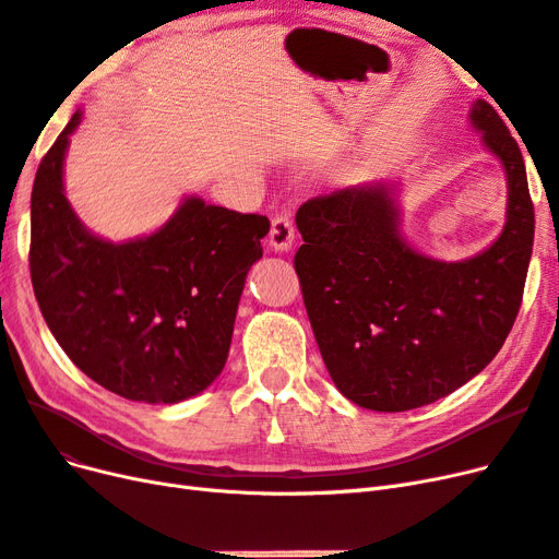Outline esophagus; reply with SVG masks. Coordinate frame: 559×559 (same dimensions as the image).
I'll return each instance as SVG.
<instances>
[{
  "label": "esophagus",
  "mask_w": 559,
  "mask_h": 559,
  "mask_svg": "<svg viewBox=\"0 0 559 559\" xmlns=\"http://www.w3.org/2000/svg\"><path fill=\"white\" fill-rule=\"evenodd\" d=\"M295 243V223L287 213L276 215L272 221V229H269V246L276 253H287Z\"/></svg>",
  "instance_id": "obj_1"
}]
</instances>
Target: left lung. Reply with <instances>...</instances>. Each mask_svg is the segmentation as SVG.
Here are the masks:
<instances>
[{
  "label": "left lung",
  "mask_w": 559,
  "mask_h": 559,
  "mask_svg": "<svg viewBox=\"0 0 559 559\" xmlns=\"http://www.w3.org/2000/svg\"><path fill=\"white\" fill-rule=\"evenodd\" d=\"M469 124L507 176V223L474 258L443 262L404 237L397 181L316 197L297 211L295 269L334 385L353 404L397 413L455 392L492 362L525 290L534 206L525 159L488 102Z\"/></svg>",
  "instance_id": "left-lung-1"
}]
</instances>
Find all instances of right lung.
Here are the masks:
<instances>
[{
  "label": "right lung",
  "mask_w": 559,
  "mask_h": 559,
  "mask_svg": "<svg viewBox=\"0 0 559 559\" xmlns=\"http://www.w3.org/2000/svg\"><path fill=\"white\" fill-rule=\"evenodd\" d=\"M76 111L32 188L29 274L48 330L87 378L124 400L178 404L221 376L269 221L186 194L155 231L114 243L64 194Z\"/></svg>",
  "instance_id": "add662e5"
}]
</instances>
